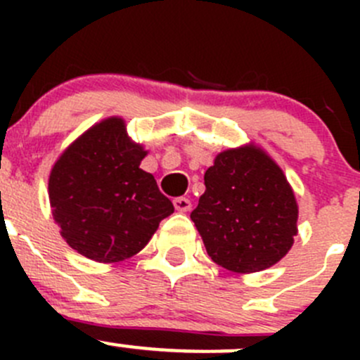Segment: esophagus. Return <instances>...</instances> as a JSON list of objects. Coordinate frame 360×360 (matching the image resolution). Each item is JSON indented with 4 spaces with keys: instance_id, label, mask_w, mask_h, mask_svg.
Listing matches in <instances>:
<instances>
[{
    "instance_id": "obj_1",
    "label": "esophagus",
    "mask_w": 360,
    "mask_h": 360,
    "mask_svg": "<svg viewBox=\"0 0 360 360\" xmlns=\"http://www.w3.org/2000/svg\"><path fill=\"white\" fill-rule=\"evenodd\" d=\"M174 207H176V210H179V212H186V210L191 209V202L190 198L186 197L174 198Z\"/></svg>"
}]
</instances>
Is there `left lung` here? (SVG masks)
<instances>
[{
    "label": "left lung",
    "instance_id": "left-lung-1",
    "mask_svg": "<svg viewBox=\"0 0 360 360\" xmlns=\"http://www.w3.org/2000/svg\"><path fill=\"white\" fill-rule=\"evenodd\" d=\"M191 221L214 263L237 274L261 271L288 254L297 205L281 167L259 148L219 153L203 176Z\"/></svg>",
    "mask_w": 360,
    "mask_h": 360
}]
</instances>
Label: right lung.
Returning a JSON list of instances; mask_svg holds the SVG:
<instances>
[{
	"instance_id": "right-lung-1",
	"label": "right lung",
	"mask_w": 360,
	"mask_h": 360,
	"mask_svg": "<svg viewBox=\"0 0 360 360\" xmlns=\"http://www.w3.org/2000/svg\"><path fill=\"white\" fill-rule=\"evenodd\" d=\"M143 146L125 123L110 118L86 130L60 155L49 181L53 219L76 252L115 263L139 252L174 205L150 172Z\"/></svg>"
}]
</instances>
